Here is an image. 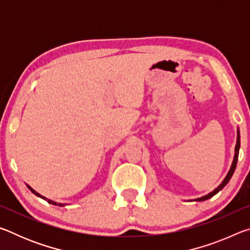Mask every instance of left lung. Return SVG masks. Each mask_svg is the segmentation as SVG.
Returning a JSON list of instances; mask_svg holds the SVG:
<instances>
[{"label":"left lung","instance_id":"8db88e82","mask_svg":"<svg viewBox=\"0 0 250 250\" xmlns=\"http://www.w3.org/2000/svg\"><path fill=\"white\" fill-rule=\"evenodd\" d=\"M239 147H240V135H239V130H238V131H237V143H236V147H235V158H234V162H232V164H231V167H230V170H229V172H228V174H227V176L225 177V180H224V181L222 182V184L219 185L217 188H215L213 192L209 193L208 195H206V196H203V197H201V198H197L196 201L201 202V201L208 200V198H210L211 196H214L215 194H217L219 191H221V189L224 188V186H225V185L228 183V182H229L230 177L232 176V174H234V171H235L236 166H237V160H238Z\"/></svg>","mask_w":250,"mask_h":250}]
</instances>
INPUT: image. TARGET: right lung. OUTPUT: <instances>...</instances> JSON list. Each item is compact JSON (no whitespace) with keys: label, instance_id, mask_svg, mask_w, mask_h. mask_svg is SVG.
I'll return each instance as SVG.
<instances>
[{"label":"right lung","instance_id":"right-lung-1","mask_svg":"<svg viewBox=\"0 0 250 250\" xmlns=\"http://www.w3.org/2000/svg\"><path fill=\"white\" fill-rule=\"evenodd\" d=\"M28 188H29V189H31V191H32V192H33L34 194H36V195H37V196H40V194H37V193H36L35 191H34V189H32L31 188H29V186H28ZM41 197H43V196H41ZM43 198H44V197H43ZM49 203H52V204H54V205H57V204H56V203H55V202H52V201H49ZM59 206H64V205L59 204Z\"/></svg>","mask_w":250,"mask_h":250}]
</instances>
